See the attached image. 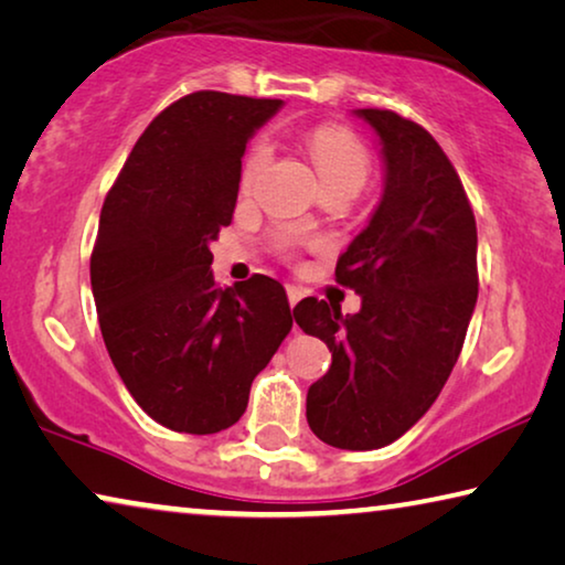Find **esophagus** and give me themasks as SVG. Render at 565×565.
<instances>
[{
  "label": "esophagus",
  "mask_w": 565,
  "mask_h": 565,
  "mask_svg": "<svg viewBox=\"0 0 565 565\" xmlns=\"http://www.w3.org/2000/svg\"><path fill=\"white\" fill-rule=\"evenodd\" d=\"M286 297H289L291 307H297L299 299L303 297V289H301V286H297V284H286Z\"/></svg>",
  "instance_id": "esophagus-1"
}]
</instances>
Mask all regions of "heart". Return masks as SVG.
Here are the masks:
<instances>
[{
	"instance_id": "b5f03b06",
	"label": "heart",
	"mask_w": 565,
	"mask_h": 565,
	"mask_svg": "<svg viewBox=\"0 0 565 565\" xmlns=\"http://www.w3.org/2000/svg\"><path fill=\"white\" fill-rule=\"evenodd\" d=\"M303 142H307L309 156L315 160L317 173L327 191H331V188H352L356 193L366 183V178H370V150H366L360 136L344 128V125H317V128H311L307 132ZM268 163H271V142L264 138L250 142V148L244 156V163H241V191L248 193L250 188L258 183V178L264 175ZM297 244L299 238L294 234L276 236V248H279V254L284 256H294Z\"/></svg>"
}]
</instances>
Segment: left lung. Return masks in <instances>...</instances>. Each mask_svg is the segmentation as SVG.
<instances>
[{
	"label": "left lung",
	"mask_w": 565,
	"mask_h": 565,
	"mask_svg": "<svg viewBox=\"0 0 565 565\" xmlns=\"http://www.w3.org/2000/svg\"><path fill=\"white\" fill-rule=\"evenodd\" d=\"M356 115L387 163L370 226L334 268L362 309L342 317L339 303L307 297L294 319L331 352L307 395L311 433L339 450H377L425 415L458 362L478 301V228L458 170L423 125L380 107Z\"/></svg>",
	"instance_id": "left-lung-1"
}]
</instances>
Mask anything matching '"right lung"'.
Instances as JSON below:
<instances>
[{"mask_svg":"<svg viewBox=\"0 0 565 565\" xmlns=\"http://www.w3.org/2000/svg\"><path fill=\"white\" fill-rule=\"evenodd\" d=\"M281 100L199 89L156 115L105 195L89 281L107 354L168 429L236 425L250 382L291 331L264 274L221 289L209 244L234 218L241 156Z\"/></svg>","mask_w":565,"mask_h":565,"instance_id":"1","label":"right lung"}]
</instances>
